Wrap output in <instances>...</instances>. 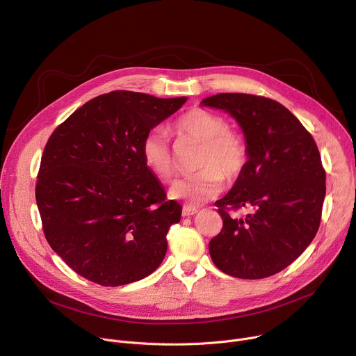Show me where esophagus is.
<instances>
[{
  "label": "esophagus",
  "instance_id": "1",
  "mask_svg": "<svg viewBox=\"0 0 356 356\" xmlns=\"http://www.w3.org/2000/svg\"><path fill=\"white\" fill-rule=\"evenodd\" d=\"M197 213H198L197 209L184 206V207H183V211H181V216H183V217H190V216H194V214H197Z\"/></svg>",
  "mask_w": 356,
  "mask_h": 356
}]
</instances>
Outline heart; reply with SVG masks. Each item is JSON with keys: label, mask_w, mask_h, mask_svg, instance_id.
<instances>
[{"label": "heart", "mask_w": 356, "mask_h": 356, "mask_svg": "<svg viewBox=\"0 0 356 356\" xmlns=\"http://www.w3.org/2000/svg\"><path fill=\"white\" fill-rule=\"evenodd\" d=\"M177 132L201 143L195 175L180 179L169 190L173 200L184 201L188 207L201 206L216 198L228 183L238 180L248 163L245 139L231 129L218 114L193 108L176 122ZM140 156L146 169L161 180H170L176 170L173 152L161 128L150 129L142 139Z\"/></svg>", "instance_id": "obj_1"}]
</instances>
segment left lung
<instances>
[{"instance_id": "8db88e82", "label": "left lung", "mask_w": 356, "mask_h": 356, "mask_svg": "<svg viewBox=\"0 0 356 356\" xmlns=\"http://www.w3.org/2000/svg\"><path fill=\"white\" fill-rule=\"evenodd\" d=\"M202 106L229 113L243 131L248 163L216 201L222 229L210 243L214 265L239 279H264L294 262L314 239L325 197V170L316 140L275 99L221 92ZM248 208L243 219L231 211Z\"/></svg>"}]
</instances>
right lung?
<instances>
[{"label":"right lung","instance_id":"obj_1","mask_svg":"<svg viewBox=\"0 0 356 356\" xmlns=\"http://www.w3.org/2000/svg\"><path fill=\"white\" fill-rule=\"evenodd\" d=\"M186 99L111 91L87 101L50 135L36 204L49 245L77 275L115 287L162 264L181 206L166 200L143 165L140 143Z\"/></svg>","mask_w":356,"mask_h":356}]
</instances>
